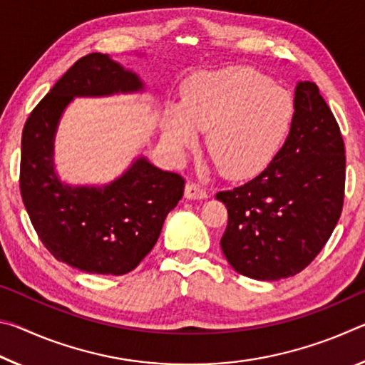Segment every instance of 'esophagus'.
Instances as JSON below:
<instances>
[{
	"instance_id": "34e87169",
	"label": "esophagus",
	"mask_w": 365,
	"mask_h": 365,
	"mask_svg": "<svg viewBox=\"0 0 365 365\" xmlns=\"http://www.w3.org/2000/svg\"><path fill=\"white\" fill-rule=\"evenodd\" d=\"M185 197H187V200H206L207 193L200 187V185L187 183V187H185Z\"/></svg>"
}]
</instances>
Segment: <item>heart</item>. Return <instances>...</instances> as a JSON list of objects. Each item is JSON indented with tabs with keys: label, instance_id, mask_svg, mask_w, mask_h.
<instances>
[{
	"label": "heart",
	"instance_id": "1",
	"mask_svg": "<svg viewBox=\"0 0 365 365\" xmlns=\"http://www.w3.org/2000/svg\"><path fill=\"white\" fill-rule=\"evenodd\" d=\"M294 104L285 88L245 67L197 72L182 86V104H169L163 138L175 156L193 150L197 132L228 178H250L285 143Z\"/></svg>",
	"mask_w": 365,
	"mask_h": 365
}]
</instances>
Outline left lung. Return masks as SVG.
Segmentation results:
<instances>
[{
    "label": "left lung",
    "instance_id": "1",
    "mask_svg": "<svg viewBox=\"0 0 365 365\" xmlns=\"http://www.w3.org/2000/svg\"><path fill=\"white\" fill-rule=\"evenodd\" d=\"M293 104L292 130L264 172L215 195L228 212L224 256L255 280L288 279L306 269L343 209L346 158L335 117L314 82L296 83Z\"/></svg>",
    "mask_w": 365,
    "mask_h": 365
}]
</instances>
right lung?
Instances as JSON below:
<instances>
[{"instance_id": "1", "label": "right lung", "mask_w": 365, "mask_h": 365, "mask_svg": "<svg viewBox=\"0 0 365 365\" xmlns=\"http://www.w3.org/2000/svg\"><path fill=\"white\" fill-rule=\"evenodd\" d=\"M143 91L146 86L137 72L109 54L91 53L54 83L24 125L21 193L29 217L58 261L88 274L123 275L137 267L182 200L185 180L156 168L143 154L109 183L61 180L54 164L61 117L76 98Z\"/></svg>"}]
</instances>
